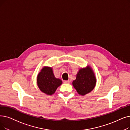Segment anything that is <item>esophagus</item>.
I'll use <instances>...</instances> for the list:
<instances>
[{
  "label": "esophagus",
  "instance_id": "34e87169",
  "mask_svg": "<svg viewBox=\"0 0 130 130\" xmlns=\"http://www.w3.org/2000/svg\"><path fill=\"white\" fill-rule=\"evenodd\" d=\"M64 83H66V84H69L70 83V81L69 80H65L64 81Z\"/></svg>",
  "mask_w": 130,
  "mask_h": 130
}]
</instances>
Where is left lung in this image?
I'll return each mask as SVG.
<instances>
[{
  "instance_id": "obj_1",
  "label": "left lung",
  "mask_w": 130,
  "mask_h": 130,
  "mask_svg": "<svg viewBox=\"0 0 130 130\" xmlns=\"http://www.w3.org/2000/svg\"><path fill=\"white\" fill-rule=\"evenodd\" d=\"M72 84L79 94L84 95L91 92L96 84V78L91 67L88 66L79 70Z\"/></svg>"
}]
</instances>
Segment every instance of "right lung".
Masks as SVG:
<instances>
[{"label": "right lung", "instance_id": "right-lung-1", "mask_svg": "<svg viewBox=\"0 0 130 130\" xmlns=\"http://www.w3.org/2000/svg\"><path fill=\"white\" fill-rule=\"evenodd\" d=\"M61 83V80L55 77L53 69L50 67H43L37 76L39 88L48 95L53 94Z\"/></svg>", "mask_w": 130, "mask_h": 130}]
</instances>
